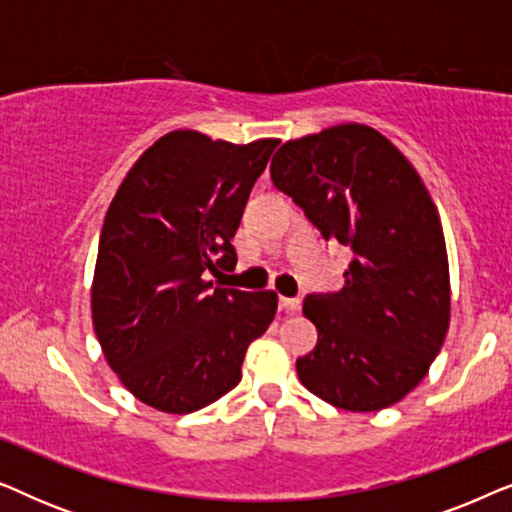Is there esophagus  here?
Masks as SVG:
<instances>
[{
  "instance_id": "1",
  "label": "esophagus",
  "mask_w": 512,
  "mask_h": 512,
  "mask_svg": "<svg viewBox=\"0 0 512 512\" xmlns=\"http://www.w3.org/2000/svg\"><path fill=\"white\" fill-rule=\"evenodd\" d=\"M279 310L284 314H296L300 310V300L298 298H279Z\"/></svg>"
}]
</instances>
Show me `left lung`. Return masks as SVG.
<instances>
[{
    "mask_svg": "<svg viewBox=\"0 0 512 512\" xmlns=\"http://www.w3.org/2000/svg\"><path fill=\"white\" fill-rule=\"evenodd\" d=\"M270 179L354 251L338 293L305 298L319 338L296 361L300 382L340 410L389 408L424 380L450 328L445 235L422 177L382 132L340 123L289 139Z\"/></svg>",
    "mask_w": 512,
    "mask_h": 512,
    "instance_id": "1",
    "label": "left lung"
}]
</instances>
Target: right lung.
I'll return each mask as SVG.
<instances>
[{"instance_id":"obj_1","label":"right lung","mask_w":512,"mask_h":512,"mask_svg":"<svg viewBox=\"0 0 512 512\" xmlns=\"http://www.w3.org/2000/svg\"><path fill=\"white\" fill-rule=\"evenodd\" d=\"M279 139L233 144L172 130L130 167L104 216L90 310L111 370L137 401L188 415L242 380L268 331L275 291L214 286L251 186Z\"/></svg>"}]
</instances>
